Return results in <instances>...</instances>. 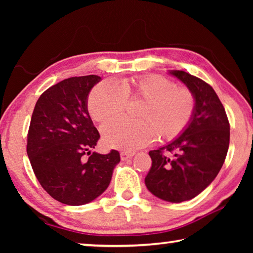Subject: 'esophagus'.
<instances>
[{"instance_id":"34e87169","label":"esophagus","mask_w":253,"mask_h":253,"mask_svg":"<svg viewBox=\"0 0 253 253\" xmlns=\"http://www.w3.org/2000/svg\"><path fill=\"white\" fill-rule=\"evenodd\" d=\"M134 156V153H128V152H122L121 153V158L122 161H128Z\"/></svg>"}]
</instances>
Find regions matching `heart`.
Segmentation results:
<instances>
[{"label":"heart","mask_w":253,"mask_h":253,"mask_svg":"<svg viewBox=\"0 0 253 253\" xmlns=\"http://www.w3.org/2000/svg\"><path fill=\"white\" fill-rule=\"evenodd\" d=\"M143 100L136 111V122L113 121L101 128L107 147L134 152L146 146L156 136L170 140L183 132L191 122L195 101L186 89L175 88L173 81L156 75L98 84L88 97V111L96 122H107L121 115L126 102Z\"/></svg>","instance_id":"b5f03b06"}]
</instances>
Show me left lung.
<instances>
[{
  "instance_id": "1",
  "label": "left lung",
  "mask_w": 253,
  "mask_h": 253,
  "mask_svg": "<svg viewBox=\"0 0 253 253\" xmlns=\"http://www.w3.org/2000/svg\"><path fill=\"white\" fill-rule=\"evenodd\" d=\"M169 74L193 95L194 113L179 136L148 153L152 168L145 184L156 198L181 203L199 195L219 174L228 153L230 125L211 85L182 70H169ZM164 151L173 152V156L169 158Z\"/></svg>"
}]
</instances>
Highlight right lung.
Here are the masks:
<instances>
[{
  "label": "right lung",
  "mask_w": 253,
  "mask_h": 253,
  "mask_svg": "<svg viewBox=\"0 0 253 253\" xmlns=\"http://www.w3.org/2000/svg\"><path fill=\"white\" fill-rule=\"evenodd\" d=\"M100 80L72 77L46 89L30 123L27 153L33 172L50 196L67 205L87 204L104 193L121 162L115 149L106 155L90 151L100 135L89 116L88 96Z\"/></svg>",
  "instance_id": "right-lung-1"
}]
</instances>
